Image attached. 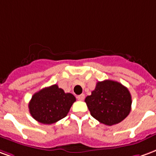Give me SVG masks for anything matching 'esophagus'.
<instances>
[{"label":"esophagus","mask_w":156,"mask_h":156,"mask_svg":"<svg viewBox=\"0 0 156 156\" xmlns=\"http://www.w3.org/2000/svg\"><path fill=\"white\" fill-rule=\"evenodd\" d=\"M77 99H78V101H83L84 99H85V95L84 94H81V95H80L77 96Z\"/></svg>","instance_id":"esophagus-1"}]
</instances>
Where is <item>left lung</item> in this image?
<instances>
[{"mask_svg":"<svg viewBox=\"0 0 156 156\" xmlns=\"http://www.w3.org/2000/svg\"><path fill=\"white\" fill-rule=\"evenodd\" d=\"M85 102L90 115L99 122L113 126L121 122L131 110V95L122 84L105 80L99 81Z\"/></svg>","mask_w":156,"mask_h":156,"instance_id":"left-lung-1","label":"left lung"}]
</instances>
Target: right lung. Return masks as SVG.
<instances>
[{
    "mask_svg": "<svg viewBox=\"0 0 156 156\" xmlns=\"http://www.w3.org/2000/svg\"><path fill=\"white\" fill-rule=\"evenodd\" d=\"M75 101L76 97L72 94L65 93L57 85H53L33 95L29 111L38 122L51 125L66 116Z\"/></svg>",
    "mask_w": 156,
    "mask_h": 156,
    "instance_id": "1",
    "label": "right lung"
}]
</instances>
